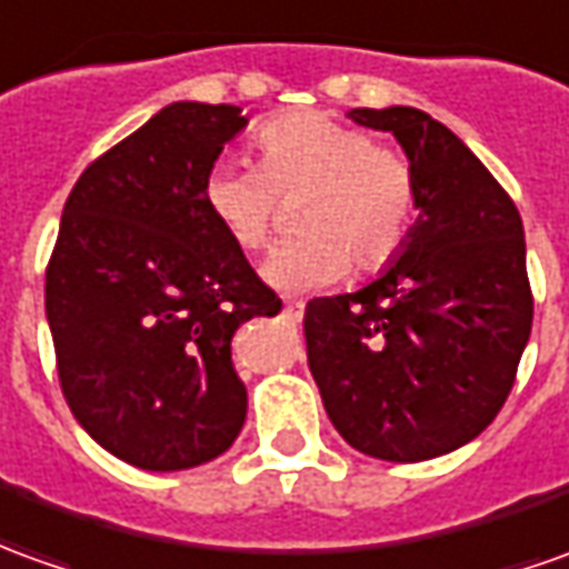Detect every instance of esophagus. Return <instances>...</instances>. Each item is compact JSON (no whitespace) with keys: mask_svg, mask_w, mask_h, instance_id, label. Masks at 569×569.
<instances>
[{"mask_svg":"<svg viewBox=\"0 0 569 569\" xmlns=\"http://www.w3.org/2000/svg\"><path fill=\"white\" fill-rule=\"evenodd\" d=\"M281 312H284V319H288V322H300V319H303V303H297V300H288Z\"/></svg>","mask_w":569,"mask_h":569,"instance_id":"obj_1","label":"esophagus"}]
</instances>
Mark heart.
<instances>
[{
    "instance_id": "1",
    "label": "heart",
    "mask_w": 569,
    "mask_h": 569,
    "mask_svg": "<svg viewBox=\"0 0 569 569\" xmlns=\"http://www.w3.org/2000/svg\"><path fill=\"white\" fill-rule=\"evenodd\" d=\"M260 163L219 160L203 176V203L244 253L272 244L284 203L300 201V241L266 262L284 291H316L347 276L381 272L406 250L421 207L411 160L375 144L366 129L322 111L281 113L253 136Z\"/></svg>"
}]
</instances>
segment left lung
I'll use <instances>...</instances> for the list:
<instances>
[{
	"label": "left lung",
	"mask_w": 569,
	"mask_h": 569,
	"mask_svg": "<svg viewBox=\"0 0 569 569\" xmlns=\"http://www.w3.org/2000/svg\"><path fill=\"white\" fill-rule=\"evenodd\" d=\"M393 132L421 188L397 266L303 312L307 362L352 449L427 461L483 433L511 393L532 328L523 222L452 129L415 108H356Z\"/></svg>",
	"instance_id": "8db88e82"
}]
</instances>
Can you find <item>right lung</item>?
Here are the masks:
<instances>
[{
	"mask_svg": "<svg viewBox=\"0 0 569 569\" xmlns=\"http://www.w3.org/2000/svg\"><path fill=\"white\" fill-rule=\"evenodd\" d=\"M247 117L176 101L96 158L46 266L61 393L86 433L144 471L222 456L247 390L232 335L281 300L203 203V176Z\"/></svg>",
	"mask_w": 569,
	"mask_h": 569,
	"instance_id": "add662e5",
	"label": "right lung"
}]
</instances>
